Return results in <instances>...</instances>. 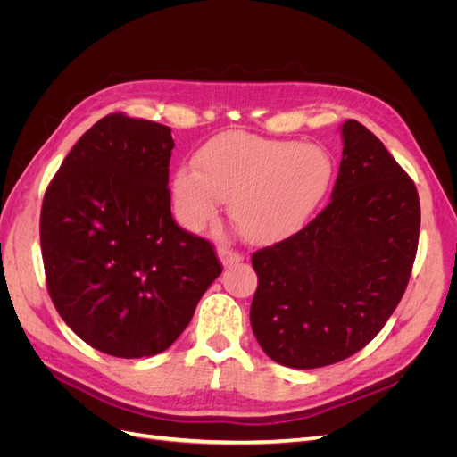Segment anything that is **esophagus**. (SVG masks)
<instances>
[{"label":"esophagus","mask_w":457,"mask_h":457,"mask_svg":"<svg viewBox=\"0 0 457 457\" xmlns=\"http://www.w3.org/2000/svg\"><path fill=\"white\" fill-rule=\"evenodd\" d=\"M217 255H219L220 262H223L225 267H230V265H234V262H240L244 259V255L240 252H234V250H230V247H227V245L219 247Z\"/></svg>","instance_id":"esophagus-1"}]
</instances>
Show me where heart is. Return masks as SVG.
<instances>
[{
    "label": "heart",
    "mask_w": 457,
    "mask_h": 457,
    "mask_svg": "<svg viewBox=\"0 0 457 457\" xmlns=\"http://www.w3.org/2000/svg\"><path fill=\"white\" fill-rule=\"evenodd\" d=\"M334 165L314 145L230 133L205 145L195 168L173 179L177 213L200 230L230 200V217L247 238L274 242L292 237L326 198Z\"/></svg>",
    "instance_id": "heart-1"
}]
</instances>
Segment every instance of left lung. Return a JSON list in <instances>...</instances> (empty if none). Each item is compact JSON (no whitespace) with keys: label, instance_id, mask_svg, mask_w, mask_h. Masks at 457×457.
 <instances>
[{"label":"left lung","instance_id":"8db88e82","mask_svg":"<svg viewBox=\"0 0 457 457\" xmlns=\"http://www.w3.org/2000/svg\"><path fill=\"white\" fill-rule=\"evenodd\" d=\"M341 137L329 204L252 257L253 334L287 368H322L364 349L403 299L418 252L416 185L362 123L347 120Z\"/></svg>","mask_w":457,"mask_h":457}]
</instances>
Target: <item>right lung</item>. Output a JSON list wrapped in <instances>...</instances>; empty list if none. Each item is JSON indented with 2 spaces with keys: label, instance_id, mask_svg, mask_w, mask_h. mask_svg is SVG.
Wrapping results in <instances>:
<instances>
[{
  "label": "right lung",
  "instance_id": "1",
  "mask_svg": "<svg viewBox=\"0 0 457 457\" xmlns=\"http://www.w3.org/2000/svg\"><path fill=\"white\" fill-rule=\"evenodd\" d=\"M171 129L108 114L81 135L49 183L39 242L49 295L93 349L165 351L223 267L171 217Z\"/></svg>",
  "mask_w": 457,
  "mask_h": 457
}]
</instances>
